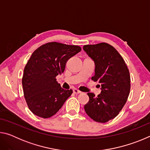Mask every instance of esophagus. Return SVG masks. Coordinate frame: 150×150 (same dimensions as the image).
Returning a JSON list of instances; mask_svg holds the SVG:
<instances>
[{
    "label": "esophagus",
    "instance_id": "obj_1",
    "mask_svg": "<svg viewBox=\"0 0 150 150\" xmlns=\"http://www.w3.org/2000/svg\"><path fill=\"white\" fill-rule=\"evenodd\" d=\"M73 93H74L75 94H79L81 93V91L77 89V88H74V89H73Z\"/></svg>",
    "mask_w": 150,
    "mask_h": 150
}]
</instances>
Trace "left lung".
<instances>
[{
    "label": "left lung",
    "instance_id": "1",
    "mask_svg": "<svg viewBox=\"0 0 150 150\" xmlns=\"http://www.w3.org/2000/svg\"><path fill=\"white\" fill-rule=\"evenodd\" d=\"M83 48L95 62V75L91 79L101 84L97 96L87 93L89 100L85 110L93 120L105 123L115 118L126 104L130 91V73L122 57L110 44L103 42Z\"/></svg>",
    "mask_w": 150,
    "mask_h": 150
}]
</instances>
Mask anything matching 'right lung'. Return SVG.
<instances>
[{"label":"right lung","mask_w":150,"mask_h":150,"mask_svg":"<svg viewBox=\"0 0 150 150\" xmlns=\"http://www.w3.org/2000/svg\"><path fill=\"white\" fill-rule=\"evenodd\" d=\"M78 45L49 42L35 50L24 67L22 83L28 106L33 114L47 118L56 114L73 93L56 81L67 60L81 52Z\"/></svg>","instance_id":"add662e5"}]
</instances>
